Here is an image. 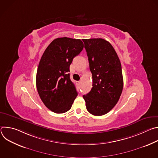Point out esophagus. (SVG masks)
I'll return each mask as SVG.
<instances>
[{
    "label": "esophagus",
    "mask_w": 158,
    "mask_h": 158,
    "mask_svg": "<svg viewBox=\"0 0 158 158\" xmlns=\"http://www.w3.org/2000/svg\"><path fill=\"white\" fill-rule=\"evenodd\" d=\"M76 83H77L78 85H79L80 83H81V82H80V81H76Z\"/></svg>",
    "instance_id": "esophagus-1"
}]
</instances>
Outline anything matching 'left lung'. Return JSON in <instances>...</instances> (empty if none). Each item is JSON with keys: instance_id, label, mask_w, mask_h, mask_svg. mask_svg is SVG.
I'll return each mask as SVG.
<instances>
[{"instance_id": "obj_1", "label": "left lung", "mask_w": 158, "mask_h": 158, "mask_svg": "<svg viewBox=\"0 0 158 158\" xmlns=\"http://www.w3.org/2000/svg\"><path fill=\"white\" fill-rule=\"evenodd\" d=\"M82 40L93 75V87L83 98L89 113L100 116L113 108L121 95L123 88L121 64L108 41L101 38Z\"/></svg>"}]
</instances>
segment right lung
Masks as SVG:
<instances>
[{"instance_id":"right-lung-1","label":"right lung","mask_w":158,"mask_h":158,"mask_svg":"<svg viewBox=\"0 0 158 158\" xmlns=\"http://www.w3.org/2000/svg\"><path fill=\"white\" fill-rule=\"evenodd\" d=\"M83 48L80 39L57 38L41 57L36 75L37 92L44 105L55 113L68 111L77 96L69 72L74 57Z\"/></svg>"}]
</instances>
